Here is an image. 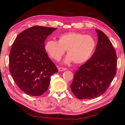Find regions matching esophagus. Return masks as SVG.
I'll return each mask as SVG.
<instances>
[{
  "label": "esophagus",
  "instance_id": "obj_1",
  "mask_svg": "<svg viewBox=\"0 0 125 125\" xmlns=\"http://www.w3.org/2000/svg\"><path fill=\"white\" fill-rule=\"evenodd\" d=\"M67 69L66 68H63V67H59L58 68V71L59 72H62V71H66Z\"/></svg>",
  "mask_w": 125,
  "mask_h": 125
}]
</instances>
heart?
I'll return each mask as SVG.
<instances>
[{
    "instance_id": "1",
    "label": "heart",
    "mask_w": 125,
    "mask_h": 125,
    "mask_svg": "<svg viewBox=\"0 0 125 125\" xmlns=\"http://www.w3.org/2000/svg\"><path fill=\"white\" fill-rule=\"evenodd\" d=\"M95 40L90 35L71 32L63 34L58 40H48L44 45L45 51L52 59L58 61L67 51L63 62L76 64L86 62L92 56L95 48Z\"/></svg>"
}]
</instances>
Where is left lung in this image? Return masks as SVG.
I'll return each instance as SVG.
<instances>
[{"instance_id":"8db88e82","label":"left lung","mask_w":125,"mask_h":125,"mask_svg":"<svg viewBox=\"0 0 125 125\" xmlns=\"http://www.w3.org/2000/svg\"><path fill=\"white\" fill-rule=\"evenodd\" d=\"M98 42L92 57L80 67L74 75L71 89L80 99H91L103 94L116 73L117 56L111 41L95 30Z\"/></svg>"}]
</instances>
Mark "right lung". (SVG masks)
Wrapping results in <instances>:
<instances>
[{
	"mask_svg": "<svg viewBox=\"0 0 125 125\" xmlns=\"http://www.w3.org/2000/svg\"><path fill=\"white\" fill-rule=\"evenodd\" d=\"M56 28L35 26L20 33L9 54V72L22 92L40 96L46 92L51 77L58 69L45 51L47 36Z\"/></svg>",
	"mask_w": 125,
	"mask_h": 125,
	"instance_id": "add662e5",
	"label": "right lung"
}]
</instances>
